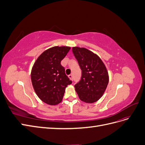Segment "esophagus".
<instances>
[{
  "label": "esophagus",
  "mask_w": 145,
  "mask_h": 145,
  "mask_svg": "<svg viewBox=\"0 0 145 145\" xmlns=\"http://www.w3.org/2000/svg\"><path fill=\"white\" fill-rule=\"evenodd\" d=\"M68 77H69L71 80H72V79H73V76H72V74H69V75L68 76Z\"/></svg>",
  "instance_id": "1"
}]
</instances>
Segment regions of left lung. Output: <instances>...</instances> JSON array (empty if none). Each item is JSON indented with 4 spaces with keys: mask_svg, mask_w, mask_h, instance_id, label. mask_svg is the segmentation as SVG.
Returning <instances> with one entry per match:
<instances>
[{
    "mask_svg": "<svg viewBox=\"0 0 145 145\" xmlns=\"http://www.w3.org/2000/svg\"><path fill=\"white\" fill-rule=\"evenodd\" d=\"M72 51L82 70L81 79L74 85L78 97L88 103L97 102L109 82L106 68L97 54L85 48L72 47Z\"/></svg>",
    "mask_w": 145,
    "mask_h": 145,
    "instance_id": "obj_1",
    "label": "left lung"
}]
</instances>
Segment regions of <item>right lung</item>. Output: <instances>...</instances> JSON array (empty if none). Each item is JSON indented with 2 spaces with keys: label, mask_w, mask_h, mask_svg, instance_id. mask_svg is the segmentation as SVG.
<instances>
[{
  "label": "right lung",
  "mask_w": 145,
  "mask_h": 145,
  "mask_svg": "<svg viewBox=\"0 0 145 145\" xmlns=\"http://www.w3.org/2000/svg\"><path fill=\"white\" fill-rule=\"evenodd\" d=\"M71 48L54 46L39 56L31 72L32 85L36 94L43 102L56 105L63 99L65 88L72 83L60 64Z\"/></svg>",
  "instance_id": "right-lung-1"
}]
</instances>
